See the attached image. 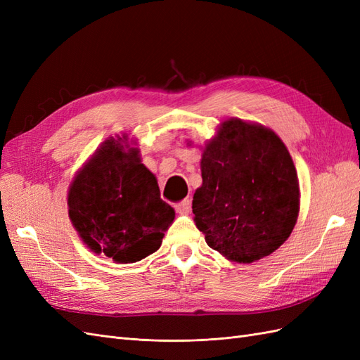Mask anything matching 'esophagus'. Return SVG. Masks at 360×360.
<instances>
[{
	"label": "esophagus",
	"instance_id": "obj_1",
	"mask_svg": "<svg viewBox=\"0 0 360 360\" xmlns=\"http://www.w3.org/2000/svg\"><path fill=\"white\" fill-rule=\"evenodd\" d=\"M176 210L180 214H189V212H191V201L189 200H184V201L179 202L176 205Z\"/></svg>",
	"mask_w": 360,
	"mask_h": 360
}]
</instances>
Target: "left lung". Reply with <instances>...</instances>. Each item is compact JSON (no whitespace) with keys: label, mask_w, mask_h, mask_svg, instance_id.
Segmentation results:
<instances>
[{"label":"left lung","mask_w":360,"mask_h":360,"mask_svg":"<svg viewBox=\"0 0 360 360\" xmlns=\"http://www.w3.org/2000/svg\"><path fill=\"white\" fill-rule=\"evenodd\" d=\"M201 176L193 221L222 257L254 263L290 237L300 209L299 179L274 130L234 117L224 120L202 148Z\"/></svg>","instance_id":"1"}]
</instances>
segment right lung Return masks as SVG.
I'll list each match as a JSON object with an SVG mask.
<instances>
[{"label": "right lung", "instance_id": "obj_1", "mask_svg": "<svg viewBox=\"0 0 360 360\" xmlns=\"http://www.w3.org/2000/svg\"><path fill=\"white\" fill-rule=\"evenodd\" d=\"M130 144L127 134L105 139L68 192L69 217L81 240L118 264L156 252L176 217L160 200L155 174Z\"/></svg>", "mask_w": 360, "mask_h": 360}]
</instances>
